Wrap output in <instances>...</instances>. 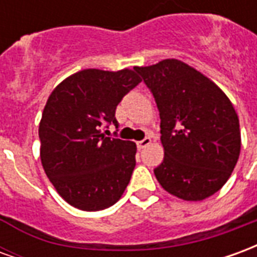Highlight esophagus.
I'll return each mask as SVG.
<instances>
[{
    "instance_id": "1",
    "label": "esophagus",
    "mask_w": 257,
    "mask_h": 257,
    "mask_svg": "<svg viewBox=\"0 0 257 257\" xmlns=\"http://www.w3.org/2000/svg\"><path fill=\"white\" fill-rule=\"evenodd\" d=\"M151 143V139L150 138H145L143 140H140V142H138V149L139 150H142V149H145V147H147V146L150 145Z\"/></svg>"
}]
</instances>
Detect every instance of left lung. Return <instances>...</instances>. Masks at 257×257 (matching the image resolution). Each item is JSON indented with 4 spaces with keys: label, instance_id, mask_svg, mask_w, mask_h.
Listing matches in <instances>:
<instances>
[{
    "label": "left lung",
    "instance_id": "8db88e82",
    "mask_svg": "<svg viewBox=\"0 0 257 257\" xmlns=\"http://www.w3.org/2000/svg\"><path fill=\"white\" fill-rule=\"evenodd\" d=\"M156 99L164 161L154 169L162 189L202 201L231 176L241 150L239 121L226 93L178 59L135 67Z\"/></svg>",
    "mask_w": 257,
    "mask_h": 257
}]
</instances>
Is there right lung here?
Instances as JSON below:
<instances>
[{
    "mask_svg": "<svg viewBox=\"0 0 257 257\" xmlns=\"http://www.w3.org/2000/svg\"><path fill=\"white\" fill-rule=\"evenodd\" d=\"M140 81L135 68H86L63 79L48 97L38 128L42 167L74 208L106 209L126 189L136 165V145L107 138L101 128L118 126V103Z\"/></svg>",
    "mask_w": 257,
    "mask_h": 257,
    "instance_id": "obj_1",
    "label": "right lung"
}]
</instances>
